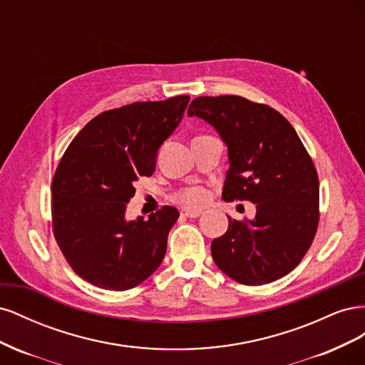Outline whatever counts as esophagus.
Instances as JSON below:
<instances>
[{"label":"esophagus","mask_w":365,"mask_h":365,"mask_svg":"<svg viewBox=\"0 0 365 365\" xmlns=\"http://www.w3.org/2000/svg\"><path fill=\"white\" fill-rule=\"evenodd\" d=\"M182 216L185 217H200L202 215L201 210H190V208H184L181 212Z\"/></svg>","instance_id":"esophagus-1"}]
</instances>
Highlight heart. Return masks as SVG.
Here are the masks:
<instances>
[{
  "mask_svg": "<svg viewBox=\"0 0 365 365\" xmlns=\"http://www.w3.org/2000/svg\"><path fill=\"white\" fill-rule=\"evenodd\" d=\"M178 201L187 207L200 208L207 204L208 201V192L204 187H190L178 195Z\"/></svg>",
  "mask_w": 365,
  "mask_h": 365,
  "instance_id": "b5f03b06",
  "label": "heart"
}]
</instances>
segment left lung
Listing matches in <instances>:
<instances>
[{"label":"left lung","instance_id":"left-lung-1","mask_svg":"<svg viewBox=\"0 0 365 365\" xmlns=\"http://www.w3.org/2000/svg\"><path fill=\"white\" fill-rule=\"evenodd\" d=\"M189 117L212 125L228 149L222 200L256 204L254 219L228 216L212 242L217 268L242 284H267L289 274L318 227L319 182L295 129L279 111L239 96L197 97Z\"/></svg>","mask_w":365,"mask_h":365}]
</instances>
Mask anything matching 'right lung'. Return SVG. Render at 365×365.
<instances>
[{
	"label": "right lung",
	"mask_w": 365,
	"mask_h": 365,
	"mask_svg": "<svg viewBox=\"0 0 365 365\" xmlns=\"http://www.w3.org/2000/svg\"><path fill=\"white\" fill-rule=\"evenodd\" d=\"M189 96L135 102L94 117L70 143L51 184L53 233L74 272L97 288H135L161 264L178 210L126 220L135 181L150 176Z\"/></svg>",
	"instance_id": "right-lung-1"
}]
</instances>
